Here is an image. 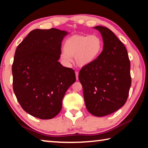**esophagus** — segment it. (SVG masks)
Here are the masks:
<instances>
[{"instance_id": "obj_1", "label": "esophagus", "mask_w": 148, "mask_h": 148, "mask_svg": "<svg viewBox=\"0 0 148 148\" xmlns=\"http://www.w3.org/2000/svg\"><path fill=\"white\" fill-rule=\"evenodd\" d=\"M75 74H76V79L77 80L78 79V75H79V73L77 72H75Z\"/></svg>"}]
</instances>
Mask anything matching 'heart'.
I'll list each match as a JSON object with an SVG mask.
<instances>
[{"label": "heart", "mask_w": 148, "mask_h": 148, "mask_svg": "<svg viewBox=\"0 0 148 148\" xmlns=\"http://www.w3.org/2000/svg\"><path fill=\"white\" fill-rule=\"evenodd\" d=\"M102 48L103 42L98 35L74 34L66 40L60 58L66 66H71L73 57L79 66H85L97 59Z\"/></svg>", "instance_id": "1"}]
</instances>
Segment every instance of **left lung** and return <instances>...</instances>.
<instances>
[{
	"label": "left lung",
	"mask_w": 148,
	"mask_h": 148,
	"mask_svg": "<svg viewBox=\"0 0 148 148\" xmlns=\"http://www.w3.org/2000/svg\"><path fill=\"white\" fill-rule=\"evenodd\" d=\"M102 35L103 49L92 63L84 66L78 78L89 113L97 117L112 114L125 104L131 85L126 47L111 30L95 27Z\"/></svg>",
	"instance_id": "left-lung-1"
}]
</instances>
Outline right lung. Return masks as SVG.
I'll list each match as a JSON object with an SVG mask.
<instances>
[{
  "label": "right lung",
  "mask_w": 148,
  "mask_h": 148,
  "mask_svg": "<svg viewBox=\"0 0 148 148\" xmlns=\"http://www.w3.org/2000/svg\"><path fill=\"white\" fill-rule=\"evenodd\" d=\"M69 32L52 28L34 29L17 46L12 64L13 89L29 114L41 119L53 118L62 101L76 82L73 69L59 62L61 43Z\"/></svg>",
  "instance_id": "add662e5"
}]
</instances>
